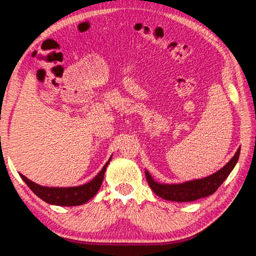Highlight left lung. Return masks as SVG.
Segmentation results:
<instances>
[{"label": "left lung", "mask_w": 256, "mask_h": 256, "mask_svg": "<svg viewBox=\"0 0 256 256\" xmlns=\"http://www.w3.org/2000/svg\"><path fill=\"white\" fill-rule=\"evenodd\" d=\"M240 148H238L234 156L216 173L212 174L204 179H198L192 181H186L184 184H160L152 179V176L146 171V178L149 186L157 196L171 202H192L202 197H208L218 190L223 181H224L232 168L236 165Z\"/></svg>", "instance_id": "obj_1"}]
</instances>
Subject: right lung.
<instances>
[{
  "instance_id": "1",
  "label": "right lung",
  "mask_w": 256,
  "mask_h": 256,
  "mask_svg": "<svg viewBox=\"0 0 256 256\" xmlns=\"http://www.w3.org/2000/svg\"><path fill=\"white\" fill-rule=\"evenodd\" d=\"M109 160L102 170L99 172L94 179L88 182L86 184L78 186H68V188H54V186H43L36 184L35 182L27 179L25 176L20 174L22 179L26 182V184L30 186L32 192L36 196H38L40 200L48 202V204L60 205V206H76L82 205L86 202L88 200L94 196L100 189L102 184L104 171H106L107 165L109 164Z\"/></svg>"
}]
</instances>
